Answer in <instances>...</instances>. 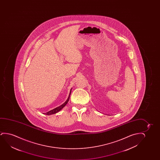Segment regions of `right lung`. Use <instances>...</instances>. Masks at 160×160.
Masks as SVG:
<instances>
[{
    "mask_svg": "<svg viewBox=\"0 0 160 160\" xmlns=\"http://www.w3.org/2000/svg\"><path fill=\"white\" fill-rule=\"evenodd\" d=\"M72 88H71V90H70V93H69V96H68V98L66 100V102H64V103L63 104H62L61 105H60L59 107H58L56 108L55 109H53L51 110L50 111H49V112H47L45 113L46 115H52V114H55L56 113H57L58 112H59L60 110H61L66 105H67V104L68 103V101L69 100V98H70V94H71V91H72Z\"/></svg>",
    "mask_w": 160,
    "mask_h": 160,
    "instance_id": "right-lung-1",
    "label": "right lung"
}]
</instances>
